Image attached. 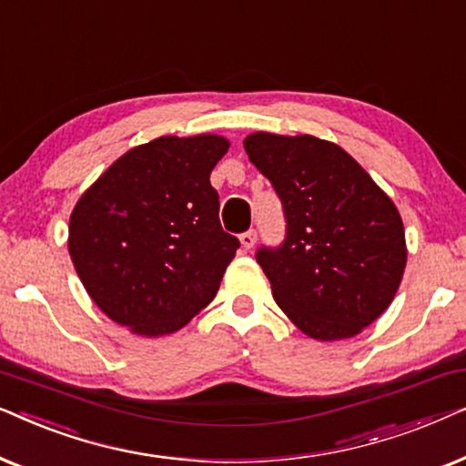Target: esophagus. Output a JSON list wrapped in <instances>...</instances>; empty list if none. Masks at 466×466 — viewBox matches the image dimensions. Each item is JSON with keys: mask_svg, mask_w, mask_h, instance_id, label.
Returning <instances> with one entry per match:
<instances>
[{"mask_svg": "<svg viewBox=\"0 0 466 466\" xmlns=\"http://www.w3.org/2000/svg\"><path fill=\"white\" fill-rule=\"evenodd\" d=\"M239 241H241V246H244V250H250V248H254V241H257V231L250 228V231L241 233Z\"/></svg>", "mask_w": 466, "mask_h": 466, "instance_id": "1", "label": "esophagus"}]
</instances>
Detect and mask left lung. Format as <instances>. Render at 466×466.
Returning <instances> with one entry per match:
<instances>
[{"mask_svg": "<svg viewBox=\"0 0 466 466\" xmlns=\"http://www.w3.org/2000/svg\"><path fill=\"white\" fill-rule=\"evenodd\" d=\"M244 148L282 201L284 241L257 250L279 309L314 339L360 333L403 278L399 209L337 144L254 133Z\"/></svg>", "mask_w": 466, "mask_h": 466, "instance_id": "left-lung-1", "label": "left lung"}]
</instances>
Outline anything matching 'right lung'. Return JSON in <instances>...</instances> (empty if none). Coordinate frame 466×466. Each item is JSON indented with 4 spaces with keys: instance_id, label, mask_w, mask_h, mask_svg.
<instances>
[{
    "instance_id": "obj_1",
    "label": "right lung",
    "mask_w": 466,
    "mask_h": 466,
    "mask_svg": "<svg viewBox=\"0 0 466 466\" xmlns=\"http://www.w3.org/2000/svg\"><path fill=\"white\" fill-rule=\"evenodd\" d=\"M220 136L158 137L112 163L69 218V257L97 308L133 333L182 329L220 289L239 248L209 184Z\"/></svg>"
}]
</instances>
